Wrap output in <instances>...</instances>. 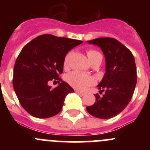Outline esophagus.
<instances>
[{
  "mask_svg": "<svg viewBox=\"0 0 150 150\" xmlns=\"http://www.w3.org/2000/svg\"><path fill=\"white\" fill-rule=\"evenodd\" d=\"M76 93L78 94V95H82V96H83V95H86V93H85V92H83V91H76Z\"/></svg>",
  "mask_w": 150,
  "mask_h": 150,
  "instance_id": "esophagus-1",
  "label": "esophagus"
}]
</instances>
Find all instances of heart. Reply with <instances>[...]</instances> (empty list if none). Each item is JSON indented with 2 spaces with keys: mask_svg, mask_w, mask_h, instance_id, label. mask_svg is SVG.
<instances>
[{
  "mask_svg": "<svg viewBox=\"0 0 150 150\" xmlns=\"http://www.w3.org/2000/svg\"><path fill=\"white\" fill-rule=\"evenodd\" d=\"M71 54V52H68L64 57V67H67L68 65ZM87 55L90 62H91L96 57L101 55V54L95 50H88L87 51ZM67 81L73 88L81 90V91L86 90L88 86H91L95 83V79L91 76L77 72V71H73L70 73L67 76Z\"/></svg>",
  "mask_w": 150,
  "mask_h": 150,
  "instance_id": "b5f03b06",
  "label": "heart"
}]
</instances>
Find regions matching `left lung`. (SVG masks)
<instances>
[{
	"mask_svg": "<svg viewBox=\"0 0 150 150\" xmlns=\"http://www.w3.org/2000/svg\"><path fill=\"white\" fill-rule=\"evenodd\" d=\"M100 47L106 59V73L98 86L95 104L86 107L88 113L99 119H110L127 107L137 83V69L133 54L120 41L100 38L88 41Z\"/></svg>",
	"mask_w": 150,
	"mask_h": 150,
	"instance_id": "1",
	"label": "left lung"
}]
</instances>
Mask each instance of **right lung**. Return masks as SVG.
<instances>
[{
	"mask_svg": "<svg viewBox=\"0 0 150 150\" xmlns=\"http://www.w3.org/2000/svg\"><path fill=\"white\" fill-rule=\"evenodd\" d=\"M81 40L56 37L38 36L24 46L13 69V85L21 105L37 118H50L62 110L64 100L74 90L59 75L63 72L64 59ZM61 83L52 89L48 83Z\"/></svg>",
	"mask_w": 150,
	"mask_h": 150,
	"instance_id": "add662e5",
	"label": "right lung"
}]
</instances>
